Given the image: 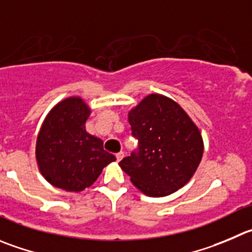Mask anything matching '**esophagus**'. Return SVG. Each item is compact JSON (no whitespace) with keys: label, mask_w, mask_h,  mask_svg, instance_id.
Segmentation results:
<instances>
[{"label":"esophagus","mask_w":252,"mask_h":252,"mask_svg":"<svg viewBox=\"0 0 252 252\" xmlns=\"http://www.w3.org/2000/svg\"><path fill=\"white\" fill-rule=\"evenodd\" d=\"M122 158H124V152L117 153V155H116V159H117V162H120V160H121Z\"/></svg>","instance_id":"obj_1"}]
</instances>
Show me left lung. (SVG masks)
Instances as JSON below:
<instances>
[{
  "label": "left lung",
  "mask_w": 252,
  "mask_h": 252,
  "mask_svg": "<svg viewBox=\"0 0 252 252\" xmlns=\"http://www.w3.org/2000/svg\"><path fill=\"white\" fill-rule=\"evenodd\" d=\"M138 151L119 163L133 186L148 196H166L186 186L204 152L199 128L181 105L150 94L128 111Z\"/></svg>",
  "instance_id": "left-lung-1"
}]
</instances>
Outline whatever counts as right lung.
I'll list each match as a JSON object with an SVG mask.
<instances>
[{"label": "right lung", "mask_w": 252, "mask_h": 252, "mask_svg": "<svg viewBox=\"0 0 252 252\" xmlns=\"http://www.w3.org/2000/svg\"><path fill=\"white\" fill-rule=\"evenodd\" d=\"M92 109L80 96L59 101L45 116L35 142L38 169L52 186L80 193L115 162L101 138L86 132Z\"/></svg>", "instance_id": "obj_1"}]
</instances>
